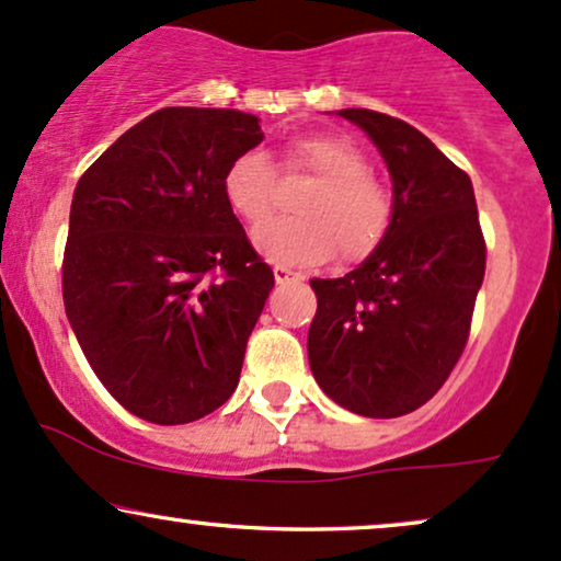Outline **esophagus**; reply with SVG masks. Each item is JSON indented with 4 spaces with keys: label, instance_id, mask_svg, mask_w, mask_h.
Returning <instances> with one entry per match:
<instances>
[{
    "label": "esophagus",
    "instance_id": "obj_1",
    "mask_svg": "<svg viewBox=\"0 0 561 561\" xmlns=\"http://www.w3.org/2000/svg\"><path fill=\"white\" fill-rule=\"evenodd\" d=\"M274 279H276V285H287V282L300 279V274H295L289 266H282V263H276V266H274Z\"/></svg>",
    "mask_w": 561,
    "mask_h": 561
}]
</instances>
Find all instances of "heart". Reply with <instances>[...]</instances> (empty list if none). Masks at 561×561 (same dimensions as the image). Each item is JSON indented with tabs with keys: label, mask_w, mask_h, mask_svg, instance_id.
<instances>
[{
	"label": "heart",
	"mask_w": 561,
	"mask_h": 561,
	"mask_svg": "<svg viewBox=\"0 0 561 561\" xmlns=\"http://www.w3.org/2000/svg\"><path fill=\"white\" fill-rule=\"evenodd\" d=\"M285 176H311L298 197L300 216L274 218L255 231V248L287 266H317L340 250L343 261H364L385 242L396 218L390 186L371 173L366 152L337 134H306L282 150ZM224 199L244 224H261L279 197L272 158L248 150L227 165Z\"/></svg>",
	"instance_id": "1"
}]
</instances>
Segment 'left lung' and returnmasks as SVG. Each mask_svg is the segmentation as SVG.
<instances>
[{"instance_id": "8db88e82", "label": "left lung", "mask_w": 561, "mask_h": 561, "mask_svg": "<svg viewBox=\"0 0 561 561\" xmlns=\"http://www.w3.org/2000/svg\"><path fill=\"white\" fill-rule=\"evenodd\" d=\"M392 176L390 234L340 279H311L319 308L308 362L319 388L353 414L392 420L443 388L465 353L485 276L472 182L392 115L347 107Z\"/></svg>"}]
</instances>
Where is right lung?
<instances>
[{"label":"right lung","mask_w":561,"mask_h":561,"mask_svg":"<svg viewBox=\"0 0 561 561\" xmlns=\"http://www.w3.org/2000/svg\"><path fill=\"white\" fill-rule=\"evenodd\" d=\"M263 139L227 107H163L83 171L62 300L83 356L134 416L186 424L229 401L274 287L221 192Z\"/></svg>","instance_id":"obj_1"}]
</instances>
